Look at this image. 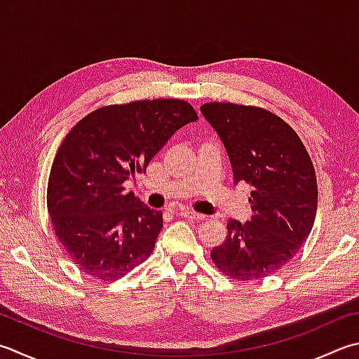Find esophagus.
<instances>
[{
	"label": "esophagus",
	"instance_id": "esophagus-1",
	"mask_svg": "<svg viewBox=\"0 0 359 359\" xmlns=\"http://www.w3.org/2000/svg\"><path fill=\"white\" fill-rule=\"evenodd\" d=\"M180 215H181V217H186V219H191V220H197V222H201V220L206 219V215L198 214V212H194V211H191V209H181Z\"/></svg>",
	"mask_w": 359,
	"mask_h": 359
}]
</instances>
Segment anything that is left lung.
Masks as SVG:
<instances>
[{"label": "left lung", "mask_w": 359, "mask_h": 359, "mask_svg": "<svg viewBox=\"0 0 359 359\" xmlns=\"http://www.w3.org/2000/svg\"><path fill=\"white\" fill-rule=\"evenodd\" d=\"M200 111L225 147L234 184L252 186V217L228 220L226 239L211 258L229 278H264L292 259L313 229L314 165L295 131L272 112L233 103H206Z\"/></svg>", "instance_id": "left-lung-1"}]
</instances>
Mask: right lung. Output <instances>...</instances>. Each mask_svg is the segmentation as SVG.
<instances>
[{
  "label": "right lung",
  "instance_id": "right-lung-1",
  "mask_svg": "<svg viewBox=\"0 0 359 359\" xmlns=\"http://www.w3.org/2000/svg\"><path fill=\"white\" fill-rule=\"evenodd\" d=\"M198 120L181 100H145L90 112L67 134L53 161L46 203L70 259L116 281L151 255L162 212L125 192L180 128Z\"/></svg>",
  "mask_w": 359,
  "mask_h": 359
}]
</instances>
